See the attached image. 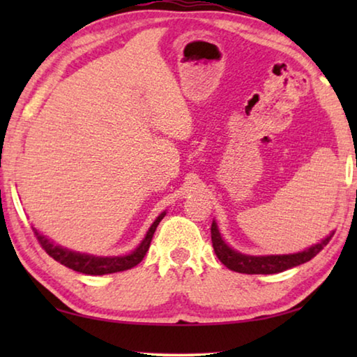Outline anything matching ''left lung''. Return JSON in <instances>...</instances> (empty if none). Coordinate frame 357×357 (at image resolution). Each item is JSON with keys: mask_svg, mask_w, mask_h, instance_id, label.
Here are the masks:
<instances>
[{"mask_svg": "<svg viewBox=\"0 0 357 357\" xmlns=\"http://www.w3.org/2000/svg\"><path fill=\"white\" fill-rule=\"evenodd\" d=\"M332 236H334V231H331L318 244H313L309 249L298 253H288V255H245V253L234 250L233 247H229L225 243L215 220H213V225H211V239H213V247L217 258L228 269L241 274H277L291 269L294 266L310 261L317 253L324 249V245H328Z\"/></svg>", "mask_w": 357, "mask_h": 357, "instance_id": "left-lung-1", "label": "left lung"}]
</instances>
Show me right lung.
Instances as JSON below:
<instances>
[{
    "mask_svg": "<svg viewBox=\"0 0 357 357\" xmlns=\"http://www.w3.org/2000/svg\"><path fill=\"white\" fill-rule=\"evenodd\" d=\"M165 214L167 211L157 215V219L153 222V225L149 227L146 236H144L142 243L137 245V249L128 253V255H119V257H96V255H91V253H80L75 250H69L63 245L55 244L53 241H50L47 236H44V234L39 233L36 228H33V231L40 243L42 249H44L53 259H56L58 263L64 264L66 268L74 269L77 273L88 274V275H104V274L121 273V271H128L140 263L144 258V255H146L151 239L154 236L157 225H159V222L162 219H164Z\"/></svg>",
    "mask_w": 357,
    "mask_h": 357,
    "instance_id": "add662e5",
    "label": "right lung"
}]
</instances>
